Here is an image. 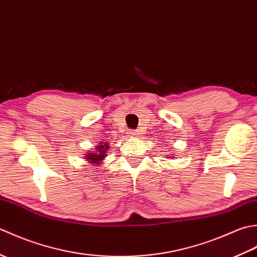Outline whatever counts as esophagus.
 Instances as JSON below:
<instances>
[{"instance_id":"1","label":"esophagus","mask_w":257,"mask_h":257,"mask_svg":"<svg viewBox=\"0 0 257 257\" xmlns=\"http://www.w3.org/2000/svg\"><path fill=\"white\" fill-rule=\"evenodd\" d=\"M129 136H130V137H136V136H137V133L134 132V130H130Z\"/></svg>"}]
</instances>
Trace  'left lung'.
Returning a JSON list of instances; mask_svg holds the SVG:
<instances>
[{
    "mask_svg": "<svg viewBox=\"0 0 257 257\" xmlns=\"http://www.w3.org/2000/svg\"><path fill=\"white\" fill-rule=\"evenodd\" d=\"M168 158H169V159H170V158H171V157H168Z\"/></svg>",
    "mask_w": 257,
    "mask_h": 257,
    "instance_id": "obj_1",
    "label": "left lung"
}]
</instances>
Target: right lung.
<instances>
[{
	"label": "right lung",
	"instance_id": "obj_1",
	"mask_svg": "<svg viewBox=\"0 0 257 257\" xmlns=\"http://www.w3.org/2000/svg\"><path fill=\"white\" fill-rule=\"evenodd\" d=\"M109 150L108 143H98V146L95 147V151H91L89 154L85 155V159L91 163V166L101 165V162L107 157V152Z\"/></svg>",
	"mask_w": 257,
	"mask_h": 257
}]
</instances>
